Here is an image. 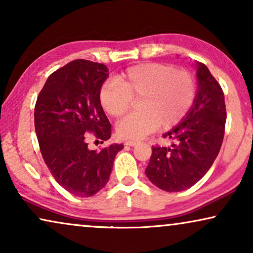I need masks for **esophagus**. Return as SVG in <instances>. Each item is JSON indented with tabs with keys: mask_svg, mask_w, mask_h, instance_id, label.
<instances>
[{
	"mask_svg": "<svg viewBox=\"0 0 253 253\" xmlns=\"http://www.w3.org/2000/svg\"><path fill=\"white\" fill-rule=\"evenodd\" d=\"M124 144L127 145V146H136V145L138 144V141L137 140H126Z\"/></svg>",
	"mask_w": 253,
	"mask_h": 253,
	"instance_id": "34e87169",
	"label": "esophagus"
}]
</instances>
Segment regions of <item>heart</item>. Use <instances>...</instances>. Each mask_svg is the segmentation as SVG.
<instances>
[{
	"mask_svg": "<svg viewBox=\"0 0 253 253\" xmlns=\"http://www.w3.org/2000/svg\"><path fill=\"white\" fill-rule=\"evenodd\" d=\"M138 96L141 109L117 124V132L126 139H141L160 126L168 129L177 124L195 101V81L185 70L144 63L129 68L117 81L103 83L99 93L103 110L113 117L122 116Z\"/></svg>",
	"mask_w": 253,
	"mask_h": 253,
	"instance_id": "b5f03b06",
	"label": "heart"
}]
</instances>
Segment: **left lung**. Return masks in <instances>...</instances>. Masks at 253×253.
<instances>
[{
  "label": "left lung",
  "mask_w": 253,
  "mask_h": 253,
  "mask_svg": "<svg viewBox=\"0 0 253 253\" xmlns=\"http://www.w3.org/2000/svg\"><path fill=\"white\" fill-rule=\"evenodd\" d=\"M197 93L188 114L164 134L176 140L170 147H152L145 174L167 192L191 188L213 165L224 136L226 105L219 83L205 64L196 62Z\"/></svg>",
  "instance_id": "1"
}]
</instances>
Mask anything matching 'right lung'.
<instances>
[{"label": "right lung", "instance_id": "obj_1", "mask_svg": "<svg viewBox=\"0 0 253 253\" xmlns=\"http://www.w3.org/2000/svg\"><path fill=\"white\" fill-rule=\"evenodd\" d=\"M105 64L72 61L53 72L39 93L34 126L42 158L62 188L77 197H91L109 181L122 144L89 150L86 136L108 140L112 126L100 103V88L108 78Z\"/></svg>", "mask_w": 253, "mask_h": 253}]
</instances>
